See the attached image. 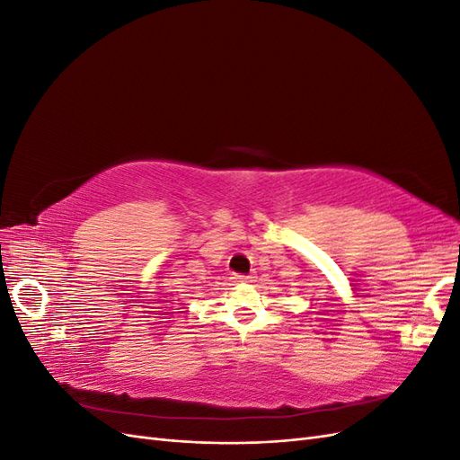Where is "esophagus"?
Masks as SVG:
<instances>
[{"instance_id":"34e87169","label":"esophagus","mask_w":460,"mask_h":460,"mask_svg":"<svg viewBox=\"0 0 460 460\" xmlns=\"http://www.w3.org/2000/svg\"><path fill=\"white\" fill-rule=\"evenodd\" d=\"M234 280L235 282H253L255 276H252V274H234Z\"/></svg>"}]
</instances>
